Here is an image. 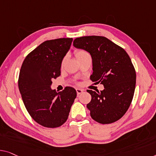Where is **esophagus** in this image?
Wrapping results in <instances>:
<instances>
[{"instance_id":"obj_1","label":"esophagus","mask_w":156,"mask_h":156,"mask_svg":"<svg viewBox=\"0 0 156 156\" xmlns=\"http://www.w3.org/2000/svg\"><path fill=\"white\" fill-rule=\"evenodd\" d=\"M76 92H77V94L79 95V94H80L81 93H83V92H84V90L79 89V88H77V89H76Z\"/></svg>"}]
</instances>
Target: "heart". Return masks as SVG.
<instances>
[{"label": "heart", "instance_id": "obj_1", "mask_svg": "<svg viewBox=\"0 0 156 156\" xmlns=\"http://www.w3.org/2000/svg\"><path fill=\"white\" fill-rule=\"evenodd\" d=\"M74 55H75V57L77 60H80L85 57V56L89 55L88 53L86 52L85 50H83V49H78V50H76L75 52H74Z\"/></svg>", "mask_w": 156, "mask_h": 156}]
</instances>
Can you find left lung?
Returning a JSON list of instances; mask_svg holds the SVG:
<instances>
[{
    "mask_svg": "<svg viewBox=\"0 0 156 156\" xmlns=\"http://www.w3.org/2000/svg\"><path fill=\"white\" fill-rule=\"evenodd\" d=\"M73 45L90 53L93 66L90 80L104 87L100 92L87 90L92 97L87 104L92 118L101 124L117 121L128 110L135 90L136 71L129 56L104 36L80 37Z\"/></svg>",
    "mask_w": 156,
    "mask_h": 156,
    "instance_id": "1",
    "label": "left lung"
}]
</instances>
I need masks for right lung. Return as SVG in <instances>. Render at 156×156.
Here are the masks:
<instances>
[{
  "label": "right lung",
  "instance_id": "right-lung-1",
  "mask_svg": "<svg viewBox=\"0 0 156 156\" xmlns=\"http://www.w3.org/2000/svg\"><path fill=\"white\" fill-rule=\"evenodd\" d=\"M72 41L63 38L43 42L27 56L21 67L18 86L23 102L31 118L43 127L63 125L77 96L71 87L61 92L50 87L52 80L61 74L62 60Z\"/></svg>",
  "mask_w": 156,
  "mask_h": 156
}]
</instances>
